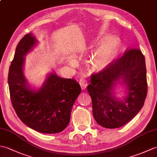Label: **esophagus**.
<instances>
[{"instance_id": "1", "label": "esophagus", "mask_w": 157, "mask_h": 157, "mask_svg": "<svg viewBox=\"0 0 157 157\" xmlns=\"http://www.w3.org/2000/svg\"><path fill=\"white\" fill-rule=\"evenodd\" d=\"M79 84H80V87L82 90H85L88 86L87 82L84 80V79H80V81H79Z\"/></svg>"}]
</instances>
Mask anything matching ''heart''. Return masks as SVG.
<instances>
[{"mask_svg": "<svg viewBox=\"0 0 157 157\" xmlns=\"http://www.w3.org/2000/svg\"><path fill=\"white\" fill-rule=\"evenodd\" d=\"M103 40L100 39L96 44L101 43ZM94 46H89L88 49L92 51ZM119 46V42L115 38H110L101 44L86 63V68L90 73H96L102 71L107 67L114 58L117 50ZM75 60L73 58L69 59L70 65L75 64Z\"/></svg>", "mask_w": 157, "mask_h": 157, "instance_id": "heart-1", "label": "heart"}]
</instances>
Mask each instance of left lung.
I'll use <instances>...</instances> for the list:
<instances>
[{
	"mask_svg": "<svg viewBox=\"0 0 157 157\" xmlns=\"http://www.w3.org/2000/svg\"><path fill=\"white\" fill-rule=\"evenodd\" d=\"M121 79L127 95L117 99L112 89ZM87 90L92 102L94 119L105 128H117L129 122L144 106L147 95L145 58L138 48L127 50L121 58L92 74Z\"/></svg>",
	"mask_w": 157,
	"mask_h": 157,
	"instance_id": "1",
	"label": "left lung"
}]
</instances>
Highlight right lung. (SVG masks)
Returning <instances> with one entry per match:
<instances>
[{
  "label": "right lung",
  "mask_w": 157,
  "mask_h": 157,
  "mask_svg": "<svg viewBox=\"0 0 157 157\" xmlns=\"http://www.w3.org/2000/svg\"><path fill=\"white\" fill-rule=\"evenodd\" d=\"M37 40L31 34L23 36L15 50L9 67L8 84L13 109L25 124L43 134H56L68 125L72 106L81 92L74 79L50 73L38 90L28 85L23 74L26 54Z\"/></svg>",
  "instance_id": "right-lung-1"
}]
</instances>
